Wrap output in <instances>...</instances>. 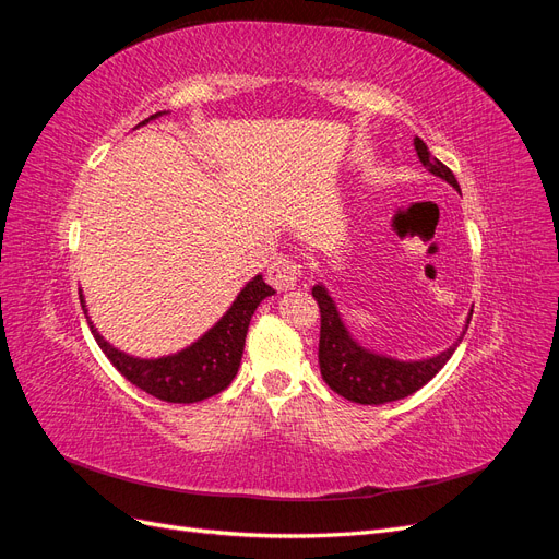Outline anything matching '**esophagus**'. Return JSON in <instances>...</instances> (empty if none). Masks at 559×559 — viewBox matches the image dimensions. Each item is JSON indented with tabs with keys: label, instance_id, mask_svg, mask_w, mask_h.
<instances>
[{
	"label": "esophagus",
	"instance_id": "obj_1",
	"mask_svg": "<svg viewBox=\"0 0 559 559\" xmlns=\"http://www.w3.org/2000/svg\"><path fill=\"white\" fill-rule=\"evenodd\" d=\"M300 275V265L289 259V257H277L273 263H270L265 280L275 286L277 292H289L296 286Z\"/></svg>",
	"mask_w": 559,
	"mask_h": 559
}]
</instances>
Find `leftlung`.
Masks as SVG:
<instances>
[{
  "label": "left lung",
  "instance_id": "1",
  "mask_svg": "<svg viewBox=\"0 0 559 559\" xmlns=\"http://www.w3.org/2000/svg\"><path fill=\"white\" fill-rule=\"evenodd\" d=\"M415 151L421 165H425L431 175L445 179L452 189L460 191V183H456L450 167H445L441 160L433 158L429 154L427 144L419 138H415ZM312 296L321 312V329H319L321 378H324V382L333 389L335 394H341L347 401L361 403V405L392 403V401L411 396L417 392V389L425 386L438 370L448 364L456 345L462 343L473 314L471 310L462 335L456 337L454 345H450L445 352L436 354V357H429V359L401 361L394 357H386V354L366 349L361 343L354 341V335L347 331L341 312H337L335 300L331 298L324 284H314Z\"/></svg>",
  "mask_w": 559,
  "mask_h": 559
}]
</instances>
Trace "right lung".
Returning <instances> with one entry per match:
<instances>
[{"label":"right lung","mask_w":559,"mask_h":559,"mask_svg":"<svg viewBox=\"0 0 559 559\" xmlns=\"http://www.w3.org/2000/svg\"><path fill=\"white\" fill-rule=\"evenodd\" d=\"M167 111H158L148 116L140 126L154 121V118L163 116ZM275 289L263 282V275H257L251 282L245 284V289L233 300V306L226 310V314L216 321V324L200 335L195 343L183 347L177 354H167V357L158 359H140L116 349L109 345L103 335L97 333L93 321L88 317L86 300L79 292L83 314L88 319V326L95 335V341L107 354V359L116 366L118 373L126 380H130L134 386L144 389L146 394L156 396L167 403H198L205 401L233 382L238 376V368L242 361L245 352V337L249 331L251 314L257 312L261 300L273 296Z\"/></svg>","instance_id":"add662e5"}]
</instances>
